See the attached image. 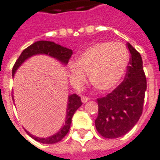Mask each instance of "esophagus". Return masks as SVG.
Masks as SVG:
<instances>
[{"label": "esophagus", "mask_w": 160, "mask_h": 160, "mask_svg": "<svg viewBox=\"0 0 160 160\" xmlns=\"http://www.w3.org/2000/svg\"><path fill=\"white\" fill-rule=\"evenodd\" d=\"M88 100H89V98H88V97H86V96H82V97H81V101H82V102H84V103L86 102Z\"/></svg>", "instance_id": "34e87169"}]
</instances>
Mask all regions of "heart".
I'll use <instances>...</instances> for the list:
<instances>
[{"label":"heart","mask_w":160,"mask_h":160,"mask_svg":"<svg viewBox=\"0 0 160 160\" xmlns=\"http://www.w3.org/2000/svg\"><path fill=\"white\" fill-rule=\"evenodd\" d=\"M127 48L118 42L94 44L69 64L73 81L81 82L85 73L89 74L90 82L99 91L106 92L116 87L125 76L129 64Z\"/></svg>","instance_id":"b5f03b06"}]
</instances>
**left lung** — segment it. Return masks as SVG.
I'll return each mask as SVG.
<instances>
[{
  "mask_svg": "<svg viewBox=\"0 0 160 160\" xmlns=\"http://www.w3.org/2000/svg\"><path fill=\"white\" fill-rule=\"evenodd\" d=\"M131 58L124 80L106 97L98 98L97 131L105 138H118L133 128L142 113L147 80L142 59L130 43Z\"/></svg>",
  "mask_w": 160,
  "mask_h": 160,
  "instance_id": "8db88e82",
  "label": "left lung"
}]
</instances>
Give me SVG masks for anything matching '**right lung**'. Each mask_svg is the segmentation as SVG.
<instances>
[{
	"label": "right lung",
	"instance_id": "right-lung-1",
	"mask_svg": "<svg viewBox=\"0 0 160 160\" xmlns=\"http://www.w3.org/2000/svg\"><path fill=\"white\" fill-rule=\"evenodd\" d=\"M38 54H46L48 56L52 57L54 58L58 59L62 63L66 65L69 61V58L73 54V52L71 49L62 47L58 44L54 43L52 41H36L22 52L21 55L17 59V61L12 68V76L15 74L16 70L19 68L20 65L22 64L26 59H28L34 55H38ZM68 99L66 119H65L63 126L59 130V131H58L56 134L52 135V137H47V138H40V137L33 136L26 131L29 137H31L33 139H35L39 142L44 143V144H52V143L58 142L62 140V138L68 134L69 128H70L71 122H72V117L75 113V111L82 105L80 98L76 94H72V95L68 96Z\"/></svg>",
	"mask_w": 160,
	"mask_h": 160
}]
</instances>
